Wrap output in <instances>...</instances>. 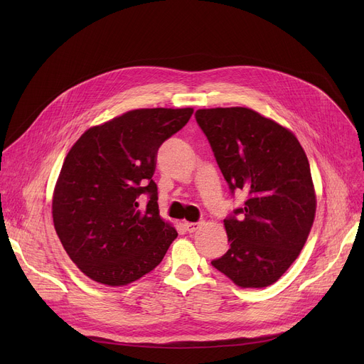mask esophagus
Returning a JSON list of instances; mask_svg holds the SVG:
<instances>
[{
    "mask_svg": "<svg viewBox=\"0 0 364 364\" xmlns=\"http://www.w3.org/2000/svg\"><path fill=\"white\" fill-rule=\"evenodd\" d=\"M200 227V223H184V228L188 233H195Z\"/></svg>",
    "mask_w": 364,
    "mask_h": 364,
    "instance_id": "obj_1",
    "label": "esophagus"
}]
</instances>
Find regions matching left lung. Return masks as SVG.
I'll list each match as a JSON object with an SVG mask.
<instances>
[{"mask_svg": "<svg viewBox=\"0 0 364 364\" xmlns=\"http://www.w3.org/2000/svg\"><path fill=\"white\" fill-rule=\"evenodd\" d=\"M196 122L243 208L224 220L230 250L211 264L242 288H265L289 269L316 215L310 164L294 134L247 107L199 109Z\"/></svg>", "mask_w": 364, "mask_h": 364, "instance_id": "8db88e82", "label": "left lung"}]
</instances>
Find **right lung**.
Segmentation results:
<instances>
[{
  "instance_id": "right-lung-1",
  "label": "right lung",
  "mask_w": 364,
  "mask_h": 364,
  "mask_svg": "<svg viewBox=\"0 0 364 364\" xmlns=\"http://www.w3.org/2000/svg\"><path fill=\"white\" fill-rule=\"evenodd\" d=\"M193 109H137L87 129L69 150L53 198V221L78 269L109 286L151 272L178 233L159 215L151 180L158 150ZM149 200L139 205V196Z\"/></svg>"
}]
</instances>
